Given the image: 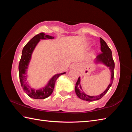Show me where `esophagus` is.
I'll return each mask as SVG.
<instances>
[{
	"label": "esophagus",
	"mask_w": 132,
	"mask_h": 132,
	"mask_svg": "<svg viewBox=\"0 0 132 132\" xmlns=\"http://www.w3.org/2000/svg\"><path fill=\"white\" fill-rule=\"evenodd\" d=\"M72 67H73V68H74V65H73V66H72Z\"/></svg>",
	"instance_id": "34e87169"
}]
</instances>
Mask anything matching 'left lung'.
Masks as SVG:
<instances>
[{
	"mask_svg": "<svg viewBox=\"0 0 132 132\" xmlns=\"http://www.w3.org/2000/svg\"><path fill=\"white\" fill-rule=\"evenodd\" d=\"M100 49L102 53L97 55V57L94 61V62L96 63H103L105 65L106 67L109 68L111 72V83L106 88L105 90L103 93L97 96H89V95L86 94L82 90V87L80 85V78H78L77 82L75 84V91L78 97L80 98V99L87 101V102H94L95 100H97L100 99L103 97L107 91L109 90V88L112 85L114 77V72L113 70L114 69V62L112 58V53L111 50L108 47L107 44L105 42V41L102 38H100Z\"/></svg>",
	"mask_w": 132,
	"mask_h": 132,
	"instance_id": "1",
	"label": "left lung"
}]
</instances>
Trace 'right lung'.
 Wrapping results in <instances>:
<instances>
[{"mask_svg":"<svg viewBox=\"0 0 132 132\" xmlns=\"http://www.w3.org/2000/svg\"><path fill=\"white\" fill-rule=\"evenodd\" d=\"M54 37L51 36L45 35L44 33H40L34 36L28 43L22 51L21 57L19 64V78L20 80L21 87L24 92L28 96L36 99H44L49 97L52 94L54 88L55 81L61 75L64 74L66 72L54 75L47 83L46 86L39 89H35L29 86L27 82V70L32 53L36 45L40 40L45 39H53Z\"/></svg>","mask_w":132,"mask_h":132,"instance_id":"obj_1","label":"right lung"}]
</instances>
